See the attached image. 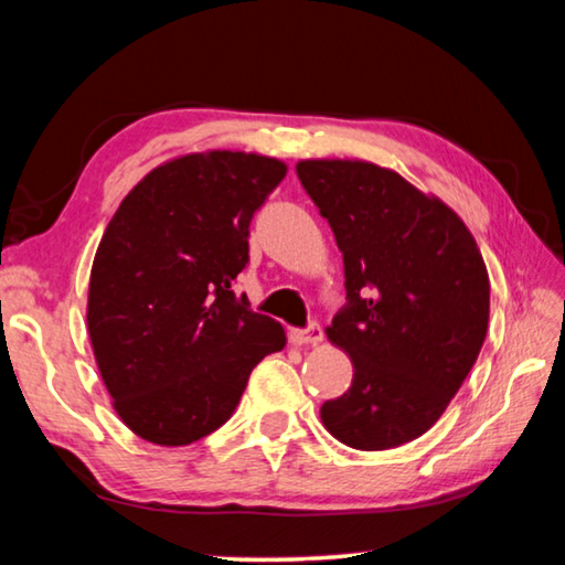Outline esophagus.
<instances>
[{"instance_id": "1", "label": "esophagus", "mask_w": 565, "mask_h": 565, "mask_svg": "<svg viewBox=\"0 0 565 565\" xmlns=\"http://www.w3.org/2000/svg\"><path fill=\"white\" fill-rule=\"evenodd\" d=\"M291 339H294L296 343H303V347H309V343H319V341L323 339L321 323L311 321L306 329H294V331H291Z\"/></svg>"}]
</instances>
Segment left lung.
I'll return each mask as SVG.
<instances>
[{"instance_id":"1","label":"left lung","mask_w":565,"mask_h":565,"mask_svg":"<svg viewBox=\"0 0 565 565\" xmlns=\"http://www.w3.org/2000/svg\"><path fill=\"white\" fill-rule=\"evenodd\" d=\"M343 256L347 303L327 329L353 381L321 406L341 444L384 451L431 428L478 359L491 284L471 232L438 199L369 161H299Z\"/></svg>"}]
</instances>
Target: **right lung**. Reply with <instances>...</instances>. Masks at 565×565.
Returning <instances> with one entry per match:
<instances>
[{
    "label": "right lung",
    "instance_id": "add662e5",
    "mask_svg": "<svg viewBox=\"0 0 565 565\" xmlns=\"http://www.w3.org/2000/svg\"><path fill=\"white\" fill-rule=\"evenodd\" d=\"M281 161L206 151L169 161L124 199L102 236L87 323L114 408L134 434L186 446L224 426L279 321L234 294L248 224L281 184Z\"/></svg>",
    "mask_w": 565,
    "mask_h": 565
}]
</instances>
